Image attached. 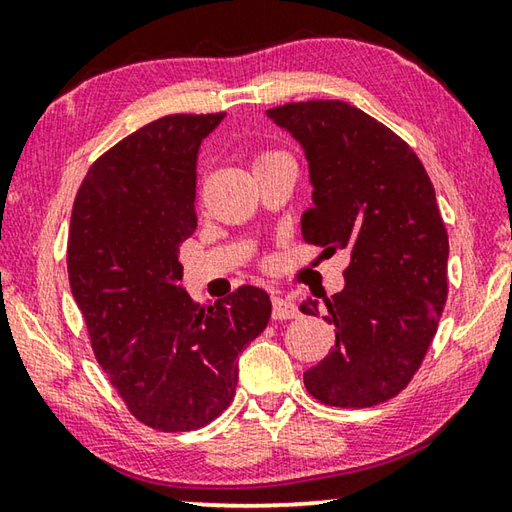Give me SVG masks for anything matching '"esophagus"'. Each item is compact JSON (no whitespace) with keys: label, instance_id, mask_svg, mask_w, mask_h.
<instances>
[{"label":"esophagus","instance_id":"obj_1","mask_svg":"<svg viewBox=\"0 0 512 512\" xmlns=\"http://www.w3.org/2000/svg\"><path fill=\"white\" fill-rule=\"evenodd\" d=\"M300 314L296 302H291L289 298L282 296H273V318L275 320H287V318H296Z\"/></svg>","mask_w":512,"mask_h":512}]
</instances>
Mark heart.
Listing matches in <instances>:
<instances>
[{
  "label": "heart",
  "mask_w": 512,
  "mask_h": 512,
  "mask_svg": "<svg viewBox=\"0 0 512 512\" xmlns=\"http://www.w3.org/2000/svg\"><path fill=\"white\" fill-rule=\"evenodd\" d=\"M273 155H277V153H264V155H259V158H257V162H255V164L264 162V160H268V158H273Z\"/></svg>",
  "instance_id": "heart-1"
}]
</instances>
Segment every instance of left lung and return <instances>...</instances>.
<instances>
[{
  "label": "left lung",
  "instance_id": "left-lung-1",
  "mask_svg": "<svg viewBox=\"0 0 512 512\" xmlns=\"http://www.w3.org/2000/svg\"><path fill=\"white\" fill-rule=\"evenodd\" d=\"M266 117L309 164L302 237L350 253L345 289L300 305L323 309L336 334L305 372L307 391L343 409L391 400L420 368L447 300L449 239L431 180L409 144L345 101L287 103Z\"/></svg>",
  "mask_w": 512,
  "mask_h": 512
}]
</instances>
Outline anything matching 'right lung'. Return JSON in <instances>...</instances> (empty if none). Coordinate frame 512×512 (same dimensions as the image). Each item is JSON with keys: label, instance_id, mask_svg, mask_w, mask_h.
Instances as JSON below:
<instances>
[{"label": "right lung", "instance_id": "obj_1", "mask_svg": "<svg viewBox=\"0 0 512 512\" xmlns=\"http://www.w3.org/2000/svg\"><path fill=\"white\" fill-rule=\"evenodd\" d=\"M223 117L169 115L112 146L83 178L69 223V287L94 357L128 411L158 431L219 418L235 397L237 357L271 318L253 284L214 305L183 287L198 151Z\"/></svg>", "mask_w": 512, "mask_h": 512}]
</instances>
